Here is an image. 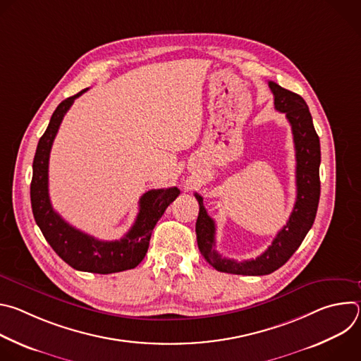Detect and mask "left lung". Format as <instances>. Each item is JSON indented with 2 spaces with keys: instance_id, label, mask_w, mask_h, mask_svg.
I'll list each match as a JSON object with an SVG mask.
<instances>
[{
  "instance_id": "8db88e82",
  "label": "left lung",
  "mask_w": 361,
  "mask_h": 361,
  "mask_svg": "<svg viewBox=\"0 0 361 361\" xmlns=\"http://www.w3.org/2000/svg\"><path fill=\"white\" fill-rule=\"evenodd\" d=\"M274 95V107L284 113L293 131L295 147V185L297 197L287 224L277 233L271 245L254 260L235 262L221 257L216 250V223L204 209L202 197L194 194L200 212L195 223L197 244L202 257L216 270L230 274L266 276L283 264L302 243L310 231L320 200V140L313 126V118L305 101L298 94L269 81Z\"/></svg>"
}]
</instances>
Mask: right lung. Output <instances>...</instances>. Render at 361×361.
<instances>
[{"instance_id": "right-lung-1", "label": "right lung", "mask_w": 361, "mask_h": 361, "mask_svg": "<svg viewBox=\"0 0 361 361\" xmlns=\"http://www.w3.org/2000/svg\"><path fill=\"white\" fill-rule=\"evenodd\" d=\"M87 90L60 102L38 141L30 187L31 207L42 235L68 266L80 271L111 274L134 269L142 262L154 227L169 205L178 197L180 190L170 187L144 192L138 201L140 210L133 227L121 240L116 241L97 240L70 226L54 212L48 195L49 151L66 113L73 106L74 99Z\"/></svg>"}]
</instances>
